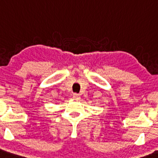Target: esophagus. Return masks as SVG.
Returning <instances> with one entry per match:
<instances>
[{"mask_svg": "<svg viewBox=\"0 0 158 158\" xmlns=\"http://www.w3.org/2000/svg\"><path fill=\"white\" fill-rule=\"evenodd\" d=\"M73 98L75 99H80V95H78V94H74V95H73Z\"/></svg>", "mask_w": 158, "mask_h": 158, "instance_id": "esophagus-1", "label": "esophagus"}]
</instances>
